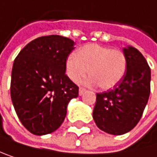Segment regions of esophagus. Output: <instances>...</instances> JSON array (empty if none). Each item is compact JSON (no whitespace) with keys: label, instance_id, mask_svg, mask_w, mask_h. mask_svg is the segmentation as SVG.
<instances>
[{"label":"esophagus","instance_id":"1","mask_svg":"<svg viewBox=\"0 0 157 157\" xmlns=\"http://www.w3.org/2000/svg\"><path fill=\"white\" fill-rule=\"evenodd\" d=\"M87 91V90L86 89H84V88H79V91H78V94L80 95V96H82L85 92Z\"/></svg>","mask_w":157,"mask_h":157}]
</instances>
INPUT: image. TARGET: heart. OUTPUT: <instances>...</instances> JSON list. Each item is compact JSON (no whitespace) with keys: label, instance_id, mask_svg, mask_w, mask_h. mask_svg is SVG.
Segmentation results:
<instances>
[{"label":"heart","instance_id":"1","mask_svg":"<svg viewBox=\"0 0 157 157\" xmlns=\"http://www.w3.org/2000/svg\"><path fill=\"white\" fill-rule=\"evenodd\" d=\"M89 68L90 76L84 84H99L101 90H109L116 86L123 78L127 60L121 50L98 44H89L80 47L77 54L69 55L66 60L67 75L74 82L85 77Z\"/></svg>","mask_w":157,"mask_h":157}]
</instances>
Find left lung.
<instances>
[{
	"instance_id": "left-lung-1",
	"label": "left lung",
	"mask_w": 157,
	"mask_h": 157,
	"mask_svg": "<svg viewBox=\"0 0 157 157\" xmlns=\"http://www.w3.org/2000/svg\"><path fill=\"white\" fill-rule=\"evenodd\" d=\"M122 51L126 72L113 90L97 94L93 110L96 125L113 135L124 134L136 126L150 95L151 69L145 58L130 45Z\"/></svg>"
}]
</instances>
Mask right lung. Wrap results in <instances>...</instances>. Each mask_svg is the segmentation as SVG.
<instances>
[{
	"label": "right lung",
	"instance_id": "obj_1",
	"mask_svg": "<svg viewBox=\"0 0 157 157\" xmlns=\"http://www.w3.org/2000/svg\"><path fill=\"white\" fill-rule=\"evenodd\" d=\"M74 41L61 36H41L27 44L14 59L11 98L23 125L44 135L60 127L78 87L66 75V60Z\"/></svg>",
	"mask_w": 157,
	"mask_h": 157
}]
</instances>
